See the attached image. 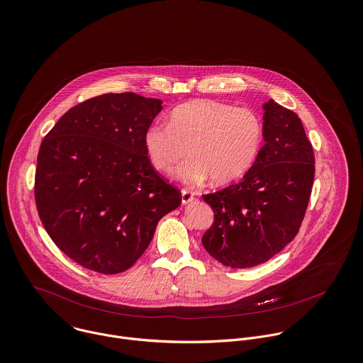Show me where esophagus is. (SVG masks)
Masks as SVG:
<instances>
[{
  "instance_id": "esophagus-1",
  "label": "esophagus",
  "mask_w": 363,
  "mask_h": 363,
  "mask_svg": "<svg viewBox=\"0 0 363 363\" xmlns=\"http://www.w3.org/2000/svg\"><path fill=\"white\" fill-rule=\"evenodd\" d=\"M181 195H182V203L184 205H186V203L194 201V192H191L189 189H182Z\"/></svg>"
}]
</instances>
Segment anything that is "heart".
I'll list each match as a JSON object with an SVG mask.
<instances>
[{"instance_id":"heart-1","label":"heart","mask_w":363,"mask_h":363,"mask_svg":"<svg viewBox=\"0 0 363 363\" xmlns=\"http://www.w3.org/2000/svg\"><path fill=\"white\" fill-rule=\"evenodd\" d=\"M264 140L257 112L213 99H194L177 106L168 123H152L143 136L145 154L160 172H171L186 145L188 158L177 177L189 185L208 178L218 185L244 177Z\"/></svg>"}]
</instances>
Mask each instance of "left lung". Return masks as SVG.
<instances>
[{
	"mask_svg": "<svg viewBox=\"0 0 363 363\" xmlns=\"http://www.w3.org/2000/svg\"><path fill=\"white\" fill-rule=\"evenodd\" d=\"M265 145L244 178L203 195L215 212L205 250L231 268H251L282 251L298 233L314 181V152L300 118L264 104Z\"/></svg>",
	"mask_w": 363,
	"mask_h": 363,
	"instance_id": "8db88e82",
	"label": "left lung"
}]
</instances>
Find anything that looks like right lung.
Instances as JSON below:
<instances>
[{
    "instance_id": "right-lung-1",
    "label": "right lung",
    "mask_w": 363,
    "mask_h": 363,
    "mask_svg": "<svg viewBox=\"0 0 363 363\" xmlns=\"http://www.w3.org/2000/svg\"><path fill=\"white\" fill-rule=\"evenodd\" d=\"M161 101L104 94L67 111L43 139L35 202L53 242L78 265L104 275L129 269L157 223L181 205V191L145 154V129Z\"/></svg>"
}]
</instances>
